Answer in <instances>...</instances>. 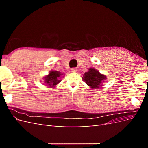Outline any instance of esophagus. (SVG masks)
Segmentation results:
<instances>
[{
	"instance_id": "obj_1",
	"label": "esophagus",
	"mask_w": 148,
	"mask_h": 148,
	"mask_svg": "<svg viewBox=\"0 0 148 148\" xmlns=\"http://www.w3.org/2000/svg\"><path fill=\"white\" fill-rule=\"evenodd\" d=\"M71 71H72V72H76V71H77V68H72L71 69Z\"/></svg>"
}]
</instances>
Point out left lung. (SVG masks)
I'll return each mask as SVG.
<instances>
[{"label":"left lung","instance_id":"8db88e82","mask_svg":"<svg viewBox=\"0 0 148 148\" xmlns=\"http://www.w3.org/2000/svg\"><path fill=\"white\" fill-rule=\"evenodd\" d=\"M105 79H106V76L101 74L99 71L92 68L89 69L88 72H85L83 77V79L86 82L89 86L95 89L99 88L101 83Z\"/></svg>","mask_w":148,"mask_h":148}]
</instances>
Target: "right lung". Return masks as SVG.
Returning <instances> with one entry per match:
<instances>
[{"label":"right lung","mask_w":148,"mask_h":148,"mask_svg":"<svg viewBox=\"0 0 148 148\" xmlns=\"http://www.w3.org/2000/svg\"><path fill=\"white\" fill-rule=\"evenodd\" d=\"M60 72L58 71H51L49 74L44 77L45 83H47L50 87L55 86L59 83L60 80L59 79V78L60 77Z\"/></svg>","instance_id":"1"}]
</instances>
